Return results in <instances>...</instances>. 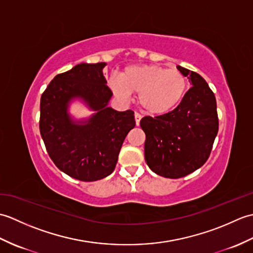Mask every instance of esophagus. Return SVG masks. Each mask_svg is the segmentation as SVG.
<instances>
[{
  "label": "esophagus",
  "mask_w": 253,
  "mask_h": 253,
  "mask_svg": "<svg viewBox=\"0 0 253 253\" xmlns=\"http://www.w3.org/2000/svg\"><path fill=\"white\" fill-rule=\"evenodd\" d=\"M140 120H141V115L139 114V113H135V121H136V125L139 126V124H140Z\"/></svg>",
  "instance_id": "obj_1"
}]
</instances>
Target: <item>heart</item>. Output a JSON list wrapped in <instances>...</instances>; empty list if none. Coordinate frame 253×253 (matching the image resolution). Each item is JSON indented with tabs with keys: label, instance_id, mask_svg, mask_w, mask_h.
<instances>
[{
	"label": "heart",
	"instance_id": "1",
	"mask_svg": "<svg viewBox=\"0 0 253 253\" xmlns=\"http://www.w3.org/2000/svg\"><path fill=\"white\" fill-rule=\"evenodd\" d=\"M113 94L123 101L138 93L141 109L150 115L169 113L180 103L188 88V80L178 69L157 64H136L123 69L121 77L107 82Z\"/></svg>",
	"mask_w": 253,
	"mask_h": 253
}]
</instances>
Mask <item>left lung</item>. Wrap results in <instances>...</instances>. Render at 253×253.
I'll return each mask as SVG.
<instances>
[{
  "mask_svg": "<svg viewBox=\"0 0 253 253\" xmlns=\"http://www.w3.org/2000/svg\"><path fill=\"white\" fill-rule=\"evenodd\" d=\"M192 87L178 106L164 115L146 116L144 159L155 174L180 178L207 162L218 131L216 100L200 75L177 66Z\"/></svg>",
  "mask_w": 253,
  "mask_h": 253,
  "instance_id": "obj_1",
  "label": "left lung"
}]
</instances>
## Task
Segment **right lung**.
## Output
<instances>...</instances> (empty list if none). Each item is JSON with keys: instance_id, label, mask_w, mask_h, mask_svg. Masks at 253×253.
Instances as JSON below:
<instances>
[{"instance_id": "right-lung-1", "label": "right lung", "mask_w": 253, "mask_h": 253, "mask_svg": "<svg viewBox=\"0 0 253 253\" xmlns=\"http://www.w3.org/2000/svg\"><path fill=\"white\" fill-rule=\"evenodd\" d=\"M106 63H80L53 78L40 101V133L50 158L68 176L95 181L114 170L127 133L136 125L133 112L109 106ZM80 100L94 114L77 120L69 113Z\"/></svg>"}]
</instances>
